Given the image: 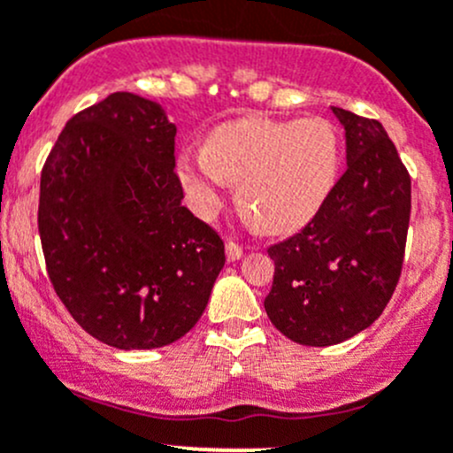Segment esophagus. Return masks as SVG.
<instances>
[{
	"mask_svg": "<svg viewBox=\"0 0 453 453\" xmlns=\"http://www.w3.org/2000/svg\"><path fill=\"white\" fill-rule=\"evenodd\" d=\"M226 254L230 261H239L243 257V245H239L236 241H227L226 243Z\"/></svg>",
	"mask_w": 453,
	"mask_h": 453,
	"instance_id": "34e87169",
	"label": "esophagus"
}]
</instances>
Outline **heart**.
<instances>
[{
    "mask_svg": "<svg viewBox=\"0 0 453 453\" xmlns=\"http://www.w3.org/2000/svg\"><path fill=\"white\" fill-rule=\"evenodd\" d=\"M179 179L192 208L212 217L227 181L239 203L267 232H285L311 217L338 170V137L319 117L298 121L241 119L210 134L203 150L179 157Z\"/></svg>",
    "mask_w": 453,
    "mask_h": 453,
    "instance_id": "heart-1",
    "label": "heart"
}]
</instances>
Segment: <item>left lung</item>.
<instances>
[{
    "label": "left lung",
    "instance_id": "8db88e82",
    "mask_svg": "<svg viewBox=\"0 0 453 453\" xmlns=\"http://www.w3.org/2000/svg\"><path fill=\"white\" fill-rule=\"evenodd\" d=\"M332 110L345 128L348 170L301 232L267 248V316L311 348L343 343L383 314L401 279L411 214V177L383 124Z\"/></svg>",
    "mask_w": 453,
    "mask_h": 453
}]
</instances>
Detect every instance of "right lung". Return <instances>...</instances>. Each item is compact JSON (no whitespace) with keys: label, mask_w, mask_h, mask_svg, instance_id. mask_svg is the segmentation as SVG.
Here are the masks:
<instances>
[{"label":"right lung","mask_w":453,"mask_h":453,"mask_svg":"<svg viewBox=\"0 0 453 453\" xmlns=\"http://www.w3.org/2000/svg\"><path fill=\"white\" fill-rule=\"evenodd\" d=\"M161 105L112 92L57 137L39 181L48 279L74 320L117 349L190 332L226 263L217 230L181 205Z\"/></svg>","instance_id":"obj_1"}]
</instances>
